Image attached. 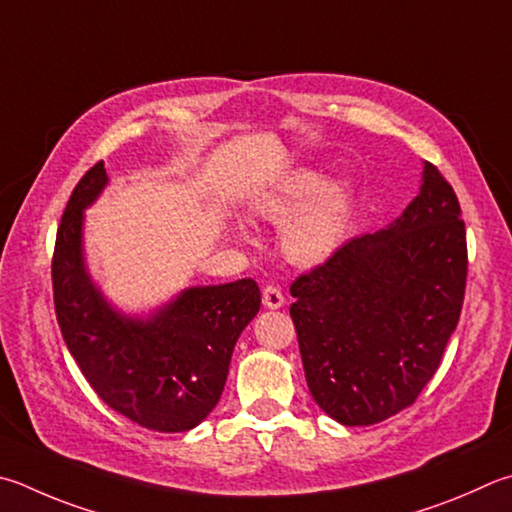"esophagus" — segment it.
<instances>
[{
    "label": "esophagus",
    "mask_w": 512,
    "mask_h": 512,
    "mask_svg": "<svg viewBox=\"0 0 512 512\" xmlns=\"http://www.w3.org/2000/svg\"><path fill=\"white\" fill-rule=\"evenodd\" d=\"M262 302H264L266 309H282V306H284V295H282L280 288L273 286V284H268L264 288V293H262Z\"/></svg>",
    "instance_id": "1"
}]
</instances>
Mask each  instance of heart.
I'll return each instance as SVG.
<instances>
[{
    "instance_id": "obj_1",
    "label": "heart",
    "mask_w": 512,
    "mask_h": 512,
    "mask_svg": "<svg viewBox=\"0 0 512 512\" xmlns=\"http://www.w3.org/2000/svg\"><path fill=\"white\" fill-rule=\"evenodd\" d=\"M356 208L351 185L324 181L313 167H297L248 203L250 217L282 226V250L297 266H318L336 253L347 237ZM244 237V230L237 228Z\"/></svg>"
}]
</instances>
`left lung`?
Returning <instances> with one entry per match:
<instances>
[{
  "label": "left lung",
  "instance_id": "1",
  "mask_svg": "<svg viewBox=\"0 0 512 512\" xmlns=\"http://www.w3.org/2000/svg\"><path fill=\"white\" fill-rule=\"evenodd\" d=\"M466 275L459 199L425 161L421 192L394 224L347 241L291 284L306 385L320 410L353 427L410 407L457 329Z\"/></svg>",
  "mask_w": 512,
  "mask_h": 512
}]
</instances>
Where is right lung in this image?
Wrapping results in <instances>:
<instances>
[{"label":"right lung","instance_id":"1","mask_svg":"<svg viewBox=\"0 0 512 512\" xmlns=\"http://www.w3.org/2000/svg\"><path fill=\"white\" fill-rule=\"evenodd\" d=\"M109 183L105 163L82 176L55 237V315L71 356L111 410L147 430L185 432L224 392L232 349L255 318V280L190 286L147 318L118 311L91 280L82 248L85 210Z\"/></svg>","mask_w":512,"mask_h":512}]
</instances>
